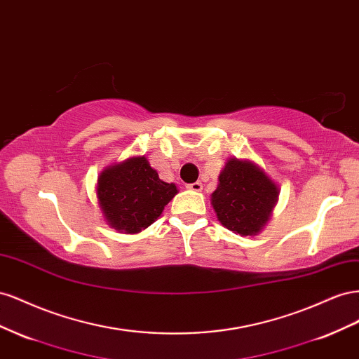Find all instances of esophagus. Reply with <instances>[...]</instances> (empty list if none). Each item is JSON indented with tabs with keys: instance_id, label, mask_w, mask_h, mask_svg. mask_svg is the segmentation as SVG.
Returning a JSON list of instances; mask_svg holds the SVG:
<instances>
[{
	"instance_id": "obj_1",
	"label": "esophagus",
	"mask_w": 359,
	"mask_h": 359,
	"mask_svg": "<svg viewBox=\"0 0 359 359\" xmlns=\"http://www.w3.org/2000/svg\"><path fill=\"white\" fill-rule=\"evenodd\" d=\"M187 188L191 189V191L200 192L203 189V185H201V182H194V183H189V185H187Z\"/></svg>"
}]
</instances>
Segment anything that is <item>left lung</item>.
<instances>
[{"mask_svg": "<svg viewBox=\"0 0 359 359\" xmlns=\"http://www.w3.org/2000/svg\"><path fill=\"white\" fill-rule=\"evenodd\" d=\"M212 206L225 229L241 236H255L271 219L278 201V187L251 161L231 158L225 163Z\"/></svg>", "mask_w": 359, "mask_h": 359, "instance_id": "left-lung-1", "label": "left lung"}]
</instances>
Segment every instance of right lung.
Here are the masks:
<instances>
[{
    "label": "right lung",
    "instance_id": "1",
    "mask_svg": "<svg viewBox=\"0 0 359 359\" xmlns=\"http://www.w3.org/2000/svg\"><path fill=\"white\" fill-rule=\"evenodd\" d=\"M176 194V185L161 180L146 156L109 165L97 179L99 208L105 221L126 234L147 229Z\"/></svg>",
    "mask_w": 359,
    "mask_h": 359
}]
</instances>
